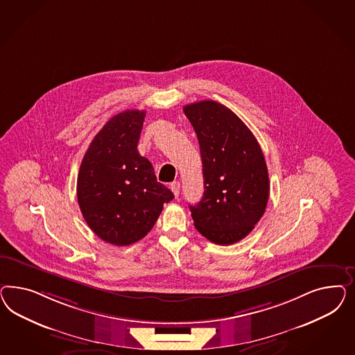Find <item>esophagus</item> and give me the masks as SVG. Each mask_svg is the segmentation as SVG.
Returning a JSON list of instances; mask_svg holds the SVG:
<instances>
[{"label": "esophagus", "instance_id": "esophagus-1", "mask_svg": "<svg viewBox=\"0 0 355 355\" xmlns=\"http://www.w3.org/2000/svg\"><path fill=\"white\" fill-rule=\"evenodd\" d=\"M180 187H181V183L177 182V181L171 183V190H172L175 198H178V195H180Z\"/></svg>", "mask_w": 355, "mask_h": 355}]
</instances>
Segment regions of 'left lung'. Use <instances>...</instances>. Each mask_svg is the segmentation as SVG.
<instances>
[{
    "mask_svg": "<svg viewBox=\"0 0 355 355\" xmlns=\"http://www.w3.org/2000/svg\"><path fill=\"white\" fill-rule=\"evenodd\" d=\"M196 132L205 193L190 205L196 230L216 245H233L251 233L269 198L267 164L243 121L212 100L183 107Z\"/></svg>",
    "mask_w": 355,
    "mask_h": 355,
    "instance_id": "1",
    "label": "left lung"
}]
</instances>
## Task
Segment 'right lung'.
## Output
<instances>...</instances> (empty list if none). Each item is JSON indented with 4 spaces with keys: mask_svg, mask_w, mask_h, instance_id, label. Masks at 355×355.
<instances>
[{
    "mask_svg": "<svg viewBox=\"0 0 355 355\" xmlns=\"http://www.w3.org/2000/svg\"><path fill=\"white\" fill-rule=\"evenodd\" d=\"M146 110H125L109 119L82 160L76 195L91 230L116 246H129L150 232L174 195L157 182L138 141Z\"/></svg>",
    "mask_w": 355,
    "mask_h": 355,
    "instance_id": "obj_1",
    "label": "right lung"
}]
</instances>
